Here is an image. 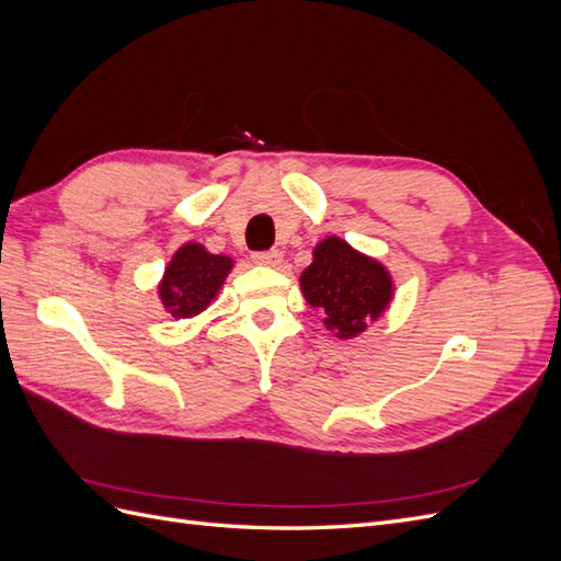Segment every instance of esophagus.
<instances>
[{"label":"esophagus","instance_id":"34e87169","mask_svg":"<svg viewBox=\"0 0 561 561\" xmlns=\"http://www.w3.org/2000/svg\"><path fill=\"white\" fill-rule=\"evenodd\" d=\"M252 262L260 266H280L283 262V252L280 250H266V252H254Z\"/></svg>","mask_w":561,"mask_h":561}]
</instances>
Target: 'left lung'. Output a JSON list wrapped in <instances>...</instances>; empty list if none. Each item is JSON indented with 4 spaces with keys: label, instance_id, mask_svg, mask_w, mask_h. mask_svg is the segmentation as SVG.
Segmentation results:
<instances>
[{
    "label": "left lung",
    "instance_id": "1",
    "mask_svg": "<svg viewBox=\"0 0 561 561\" xmlns=\"http://www.w3.org/2000/svg\"><path fill=\"white\" fill-rule=\"evenodd\" d=\"M299 287L339 339L363 334L383 316L396 293L388 268L339 236H328L313 248V262L301 271Z\"/></svg>",
    "mask_w": 561,
    "mask_h": 561
}]
</instances>
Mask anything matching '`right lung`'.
Masks as SVG:
<instances>
[{
	"instance_id": "obj_1",
	"label": "right lung",
	"mask_w": 561,
	"mask_h": 561,
	"mask_svg": "<svg viewBox=\"0 0 561 561\" xmlns=\"http://www.w3.org/2000/svg\"><path fill=\"white\" fill-rule=\"evenodd\" d=\"M231 268L229 254H213L196 241L184 243L168 262L157 287L163 309L178 320L206 311L222 290Z\"/></svg>"
}]
</instances>
